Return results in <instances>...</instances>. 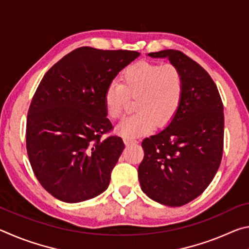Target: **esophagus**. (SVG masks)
<instances>
[{
    "mask_svg": "<svg viewBox=\"0 0 249 249\" xmlns=\"http://www.w3.org/2000/svg\"><path fill=\"white\" fill-rule=\"evenodd\" d=\"M124 142L126 145H135L137 144V141L136 140H129V138H124Z\"/></svg>",
    "mask_w": 249,
    "mask_h": 249,
    "instance_id": "obj_1",
    "label": "esophagus"
}]
</instances>
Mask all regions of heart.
<instances>
[{
  "label": "heart",
  "instance_id": "1",
  "mask_svg": "<svg viewBox=\"0 0 249 249\" xmlns=\"http://www.w3.org/2000/svg\"><path fill=\"white\" fill-rule=\"evenodd\" d=\"M183 91V78L177 67L140 61L122 72L121 84H112L105 91V111L111 119L119 120L124 115L127 98H136V114L116 128L122 136L133 140L149 133L155 123L159 127L169 124L179 111Z\"/></svg>",
  "mask_w": 249,
  "mask_h": 249
}]
</instances>
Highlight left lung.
Returning <instances> with one entry per match:
<instances>
[{
    "mask_svg": "<svg viewBox=\"0 0 249 249\" xmlns=\"http://www.w3.org/2000/svg\"><path fill=\"white\" fill-rule=\"evenodd\" d=\"M167 58L182 74L183 98L161 132L142 142L138 167L142 190L168 206L189 203L203 192L220 167L224 141L223 103L215 83L202 67L179 50L150 53Z\"/></svg>",
    "mask_w": 249,
    "mask_h": 249,
    "instance_id": "left-lung-1",
    "label": "left lung"
}]
</instances>
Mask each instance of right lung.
<instances>
[{
  "label": "right lung",
  "mask_w": 249,
  "mask_h": 249,
  "mask_svg": "<svg viewBox=\"0 0 249 249\" xmlns=\"http://www.w3.org/2000/svg\"><path fill=\"white\" fill-rule=\"evenodd\" d=\"M140 53L80 47L61 58L41 80L26 123L34 174L56 199L77 203L107 190L124 142L101 136L112 129L104 94Z\"/></svg>",
  "instance_id": "right-lung-1"
}]
</instances>
